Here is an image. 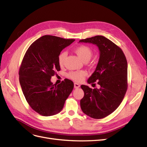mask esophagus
<instances>
[{"label":"esophagus","instance_id":"34e87169","mask_svg":"<svg viewBox=\"0 0 147 147\" xmlns=\"http://www.w3.org/2000/svg\"><path fill=\"white\" fill-rule=\"evenodd\" d=\"M80 85L78 83H74V88L75 89H77V88H80Z\"/></svg>","mask_w":147,"mask_h":147}]
</instances>
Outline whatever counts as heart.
Listing matches in <instances>:
<instances>
[{"mask_svg":"<svg viewBox=\"0 0 147 147\" xmlns=\"http://www.w3.org/2000/svg\"><path fill=\"white\" fill-rule=\"evenodd\" d=\"M75 52L84 62L90 61L93 55L91 49L86 45H82L75 48ZM67 55V53L66 51H63L59 54L58 56V63L61 66H63L64 64ZM86 75L87 72L84 70L72 71L68 74V77L75 82H80L83 80Z\"/></svg>","mask_w":147,"mask_h":147,"instance_id":"1","label":"heart"}]
</instances>
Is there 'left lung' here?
I'll use <instances>...</instances> for the list:
<instances>
[{
	"mask_svg": "<svg viewBox=\"0 0 147 147\" xmlns=\"http://www.w3.org/2000/svg\"><path fill=\"white\" fill-rule=\"evenodd\" d=\"M79 42L94 44L99 48L100 57L95 71L88 83L97 82L100 88L91 89L82 85L84 97L80 100L84 113L95 119L104 118L116 110L127 89V63L122 50L102 35L82 39Z\"/></svg>",
	"mask_w": 147,
	"mask_h": 147,
	"instance_id": "1",
	"label": "left lung"
}]
</instances>
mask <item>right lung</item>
Masks as SVG:
<instances>
[{"mask_svg": "<svg viewBox=\"0 0 147 147\" xmlns=\"http://www.w3.org/2000/svg\"><path fill=\"white\" fill-rule=\"evenodd\" d=\"M75 41L53 35H43L31 44L25 53L19 71L22 91L34 111L45 117L60 112L74 88V83L64 79L53 84L51 78L61 70L58 56Z\"/></svg>", "mask_w": 147, "mask_h": 147, "instance_id": "obj_1", "label": "right lung"}]
</instances>
